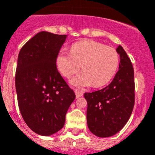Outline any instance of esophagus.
I'll return each mask as SVG.
<instances>
[{
	"label": "esophagus",
	"instance_id": "34e87169",
	"mask_svg": "<svg viewBox=\"0 0 155 155\" xmlns=\"http://www.w3.org/2000/svg\"><path fill=\"white\" fill-rule=\"evenodd\" d=\"M75 93H76V98H79V97H82V95H83V92L79 91H78V90L75 91Z\"/></svg>",
	"mask_w": 155,
	"mask_h": 155
}]
</instances>
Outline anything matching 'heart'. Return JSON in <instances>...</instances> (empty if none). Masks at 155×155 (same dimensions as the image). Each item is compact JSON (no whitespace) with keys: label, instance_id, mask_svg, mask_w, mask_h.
I'll use <instances>...</instances> for the list:
<instances>
[{"label":"heart","instance_id":"heart-1","mask_svg":"<svg viewBox=\"0 0 155 155\" xmlns=\"http://www.w3.org/2000/svg\"><path fill=\"white\" fill-rule=\"evenodd\" d=\"M56 65L66 78H70L82 68V73L70 80L73 86L85 87L93 84L94 87H101L110 82L116 73L119 54L110 46L84 40L73 44L70 53L61 51L56 58Z\"/></svg>","mask_w":155,"mask_h":155}]
</instances>
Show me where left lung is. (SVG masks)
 <instances>
[{
  "instance_id": "8db88e82",
  "label": "left lung",
  "mask_w": 155,
  "mask_h": 155,
  "mask_svg": "<svg viewBox=\"0 0 155 155\" xmlns=\"http://www.w3.org/2000/svg\"><path fill=\"white\" fill-rule=\"evenodd\" d=\"M119 70L113 80L103 89L85 93L87 103V123L92 134L109 137L121 130L130 117L135 102L134 71L130 59L121 46Z\"/></svg>"
}]
</instances>
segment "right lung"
<instances>
[{
  "instance_id": "add662e5",
  "label": "right lung",
  "mask_w": 155,
  "mask_h": 155,
  "mask_svg": "<svg viewBox=\"0 0 155 155\" xmlns=\"http://www.w3.org/2000/svg\"><path fill=\"white\" fill-rule=\"evenodd\" d=\"M66 38L67 35L41 31L18 54L15 72L18 107L26 124L41 136L52 135L63 127L76 98L56 66Z\"/></svg>"
}]
</instances>
